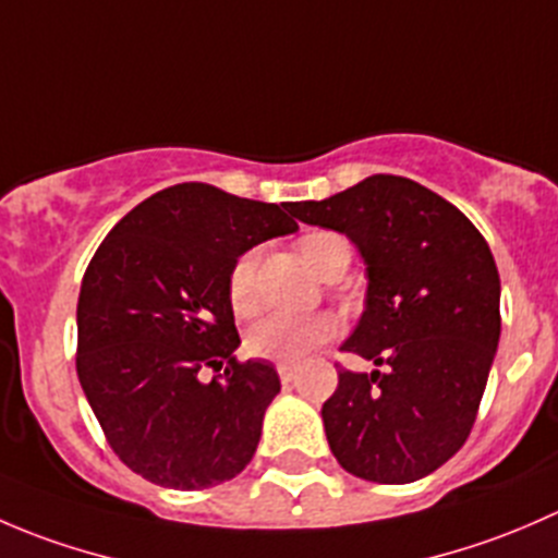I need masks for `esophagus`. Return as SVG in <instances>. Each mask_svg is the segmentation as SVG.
<instances>
[{
  "label": "esophagus",
  "mask_w": 558,
  "mask_h": 558,
  "mask_svg": "<svg viewBox=\"0 0 558 558\" xmlns=\"http://www.w3.org/2000/svg\"><path fill=\"white\" fill-rule=\"evenodd\" d=\"M278 375H280V380H283V384H291V380L296 378V367L291 362H280L278 364Z\"/></svg>",
  "instance_id": "esophagus-1"
}]
</instances>
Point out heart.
I'll return each mask as SVG.
<instances>
[{"mask_svg": "<svg viewBox=\"0 0 558 558\" xmlns=\"http://www.w3.org/2000/svg\"><path fill=\"white\" fill-rule=\"evenodd\" d=\"M348 245L340 234L315 229L300 240V256L307 267L318 272L326 258L337 247ZM229 305L238 315H251L256 311V251L240 253L229 267L227 278ZM335 335V320L324 313L302 315V313H269L247 331L245 348L247 353L258 359H275V362H296L315 345L326 342Z\"/></svg>", "mask_w": 558, "mask_h": 558, "instance_id": "1", "label": "heart"}]
</instances>
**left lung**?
Returning a JSON list of instances; mask_svg holds the SVG:
<instances>
[{
    "mask_svg": "<svg viewBox=\"0 0 558 558\" xmlns=\"http://www.w3.org/2000/svg\"><path fill=\"white\" fill-rule=\"evenodd\" d=\"M348 234L367 264V311L342 351L384 369H337L320 408L342 470L413 483L464 446L499 342V272L475 223L435 191L373 174L320 202H291Z\"/></svg>",
    "mask_w": 558,
    "mask_h": 558,
    "instance_id": "obj_1",
    "label": "left lung"
}]
</instances>
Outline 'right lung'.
<instances>
[{
    "label": "right lung",
    "mask_w": 558,
    "mask_h": 558,
    "mask_svg": "<svg viewBox=\"0 0 558 558\" xmlns=\"http://www.w3.org/2000/svg\"><path fill=\"white\" fill-rule=\"evenodd\" d=\"M289 205L178 183L126 213L88 262L77 378L118 459L156 486H218L256 453L280 378L234 356L227 278L240 253L296 232Z\"/></svg>",
    "instance_id": "right-lung-1"
}]
</instances>
